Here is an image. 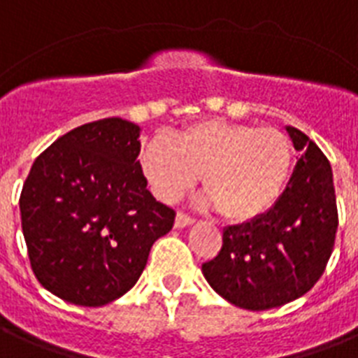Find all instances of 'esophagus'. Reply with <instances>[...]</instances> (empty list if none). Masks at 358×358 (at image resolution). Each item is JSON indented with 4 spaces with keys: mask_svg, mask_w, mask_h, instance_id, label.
Wrapping results in <instances>:
<instances>
[{
    "mask_svg": "<svg viewBox=\"0 0 358 358\" xmlns=\"http://www.w3.org/2000/svg\"><path fill=\"white\" fill-rule=\"evenodd\" d=\"M193 222H194L193 217H189L187 213L178 211V213H176V220H174V226H176V228H185V226L193 224Z\"/></svg>",
    "mask_w": 358,
    "mask_h": 358,
    "instance_id": "obj_1",
    "label": "esophagus"
}]
</instances>
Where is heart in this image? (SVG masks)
<instances>
[{
  "label": "heart",
  "mask_w": 358,
  "mask_h": 358,
  "mask_svg": "<svg viewBox=\"0 0 358 358\" xmlns=\"http://www.w3.org/2000/svg\"><path fill=\"white\" fill-rule=\"evenodd\" d=\"M139 165L159 200L176 202L202 174L217 213L250 222L280 202L292 171V145L275 129L206 119L180 130L174 141L150 139Z\"/></svg>",
  "instance_id": "b5f03b06"
}]
</instances>
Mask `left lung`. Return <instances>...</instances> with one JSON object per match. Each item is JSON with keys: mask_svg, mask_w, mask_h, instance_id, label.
Here are the masks:
<instances>
[{"mask_svg": "<svg viewBox=\"0 0 358 358\" xmlns=\"http://www.w3.org/2000/svg\"><path fill=\"white\" fill-rule=\"evenodd\" d=\"M287 132L301 156L280 202L259 219L226 228L220 252L202 264L215 292L248 310L274 309L309 292L335 246L338 209L329 159L301 130Z\"/></svg>", "mask_w": 358, "mask_h": 358, "instance_id": "left-lung-1", "label": "left lung"}]
</instances>
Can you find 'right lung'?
<instances>
[{
    "label": "right lung",
    "instance_id": "right-lung-1",
    "mask_svg": "<svg viewBox=\"0 0 358 358\" xmlns=\"http://www.w3.org/2000/svg\"><path fill=\"white\" fill-rule=\"evenodd\" d=\"M139 127L121 117L80 124L49 145L20 194L29 261L43 289L101 307L139 280L174 209L154 199L139 165Z\"/></svg>",
    "mask_w": 358,
    "mask_h": 358
}]
</instances>
